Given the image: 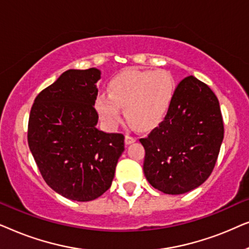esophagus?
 <instances>
[{"instance_id":"1","label":"esophagus","mask_w":249,"mask_h":249,"mask_svg":"<svg viewBox=\"0 0 249 249\" xmlns=\"http://www.w3.org/2000/svg\"><path fill=\"white\" fill-rule=\"evenodd\" d=\"M136 142V138L134 137V136L125 135V137H124L125 145H130V144H132V142Z\"/></svg>"}]
</instances>
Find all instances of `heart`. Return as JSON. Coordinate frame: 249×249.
<instances>
[{"mask_svg":"<svg viewBox=\"0 0 249 249\" xmlns=\"http://www.w3.org/2000/svg\"><path fill=\"white\" fill-rule=\"evenodd\" d=\"M175 93L176 83L169 71L127 69L111 80L108 93L97 95L95 107L107 127L120 124V107H124L129 124L145 130L165 118Z\"/></svg>","mask_w":249,"mask_h":249,"instance_id":"b5f03b06","label":"heart"}]
</instances>
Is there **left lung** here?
Masks as SVG:
<instances>
[{
    "label": "left lung",
    "instance_id": "obj_1",
    "mask_svg": "<svg viewBox=\"0 0 249 249\" xmlns=\"http://www.w3.org/2000/svg\"><path fill=\"white\" fill-rule=\"evenodd\" d=\"M223 134L215 94L197 78L186 77L176 88L164 120L139 139L145 148L146 179L169 195L197 188L213 171Z\"/></svg>",
    "mask_w": 249,
    "mask_h": 249
}]
</instances>
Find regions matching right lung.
<instances>
[{"mask_svg": "<svg viewBox=\"0 0 249 249\" xmlns=\"http://www.w3.org/2000/svg\"><path fill=\"white\" fill-rule=\"evenodd\" d=\"M101 71L70 69L34 101L28 145L45 182L60 195L89 202L107 192L124 151L122 134L96 128Z\"/></svg>", "mask_w": 249, "mask_h": 249, "instance_id": "1", "label": "right lung"}]
</instances>
